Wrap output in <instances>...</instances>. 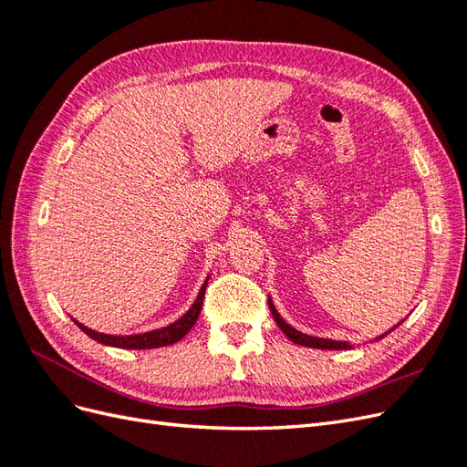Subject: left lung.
Wrapping results in <instances>:
<instances>
[{
	"instance_id": "left-lung-1",
	"label": "left lung",
	"mask_w": 467,
	"mask_h": 467,
	"mask_svg": "<svg viewBox=\"0 0 467 467\" xmlns=\"http://www.w3.org/2000/svg\"><path fill=\"white\" fill-rule=\"evenodd\" d=\"M268 307H271V314H273L276 325L282 329V333H285V335L290 338L292 343L302 345V347H312V348H327V350L350 348L348 343H337V341H329V338H316V337H309V335H304V333H300V331H296L294 327H290V325H288L285 319H282V317L278 316V312L275 309V306H273L271 300H268ZM381 337H384V335H381ZM381 337H378V338H381Z\"/></svg>"
}]
</instances>
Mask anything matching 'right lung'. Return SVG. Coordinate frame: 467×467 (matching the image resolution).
<instances>
[{"label":"right lung","instance_id":"obj_1","mask_svg":"<svg viewBox=\"0 0 467 467\" xmlns=\"http://www.w3.org/2000/svg\"><path fill=\"white\" fill-rule=\"evenodd\" d=\"M204 290H206V282L199 292V298H196V302L192 304V307L189 309L185 316H182L179 321L169 325V327L151 331V333L134 335V337H112V335H103V333H97L93 329H88L86 325H81L78 321L76 323L83 333L89 335L91 338H95V341L109 345V347L142 350V348H158V347H165V345H173V343L181 341V338L192 329V325L196 323V319H199L201 309H202V300H204Z\"/></svg>","mask_w":467,"mask_h":467}]
</instances>
